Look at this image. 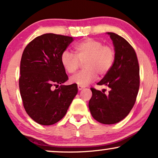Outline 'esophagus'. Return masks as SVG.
Masks as SVG:
<instances>
[{"instance_id": "34e87169", "label": "esophagus", "mask_w": 158, "mask_h": 158, "mask_svg": "<svg viewBox=\"0 0 158 158\" xmlns=\"http://www.w3.org/2000/svg\"><path fill=\"white\" fill-rule=\"evenodd\" d=\"M83 88H85V86L78 85V89H79V90H81V89H82Z\"/></svg>"}]
</instances>
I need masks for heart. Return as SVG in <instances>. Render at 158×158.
<instances>
[{
    "instance_id": "heart-1",
    "label": "heart",
    "mask_w": 158,
    "mask_h": 158,
    "mask_svg": "<svg viewBox=\"0 0 158 158\" xmlns=\"http://www.w3.org/2000/svg\"><path fill=\"white\" fill-rule=\"evenodd\" d=\"M74 54L65 50L61 54L60 62L64 69L73 73L79 69L81 62L85 69L71 77V81L86 86L96 79L98 73L104 76L110 71L115 60V51L102 41L88 38L75 44Z\"/></svg>"
}]
</instances>
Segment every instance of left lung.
<instances>
[{
	"label": "left lung",
	"instance_id": "1",
	"mask_svg": "<svg viewBox=\"0 0 158 158\" xmlns=\"http://www.w3.org/2000/svg\"><path fill=\"white\" fill-rule=\"evenodd\" d=\"M113 41L115 60L113 66L98 83L109 88L107 95L91 87L89 101L92 116L100 123L111 125L126 117L133 109L140 85L139 65L136 53L124 38L108 33Z\"/></svg>",
	"mask_w": 158,
	"mask_h": 158
}]
</instances>
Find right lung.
<instances>
[{
  "mask_svg": "<svg viewBox=\"0 0 158 158\" xmlns=\"http://www.w3.org/2000/svg\"><path fill=\"white\" fill-rule=\"evenodd\" d=\"M73 41L71 36L46 33L32 40L23 51L19 91L26 112L40 125L60 120L77 94V84L52 89L69 79L60 56Z\"/></svg>",
  "mask_w": 158,
  "mask_h": 158,
  "instance_id": "obj_1",
  "label": "right lung"
}]
</instances>
